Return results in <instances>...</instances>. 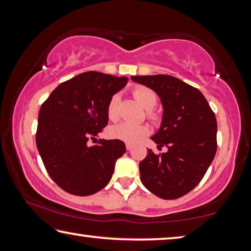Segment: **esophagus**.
Wrapping results in <instances>:
<instances>
[{
    "label": "esophagus",
    "instance_id": "obj_1",
    "mask_svg": "<svg viewBox=\"0 0 251 251\" xmlns=\"http://www.w3.org/2000/svg\"><path fill=\"white\" fill-rule=\"evenodd\" d=\"M131 148H133V146H131L130 144H126V150H127V151H130Z\"/></svg>",
    "mask_w": 251,
    "mask_h": 251
}]
</instances>
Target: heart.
<instances>
[{"label":"heart","mask_w":251,"mask_h":251,"mask_svg":"<svg viewBox=\"0 0 251 251\" xmlns=\"http://www.w3.org/2000/svg\"><path fill=\"white\" fill-rule=\"evenodd\" d=\"M133 96L145 109H151L157 103V95L155 92L147 87L139 86L134 88ZM118 105H120V96L114 95L109 100L107 105V116L110 121H116L120 116ZM148 116L152 121L158 120V116L151 112L148 113ZM148 133H150V128L147 125H137L128 122L112 126L108 130V134L113 139H117V141H122L126 144H130V145L141 142L143 138L146 137Z\"/></svg>","instance_id":"heart-1"}]
</instances>
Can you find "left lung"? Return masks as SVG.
<instances>
[{"label": "left lung", "instance_id": "left-lung-1", "mask_svg": "<svg viewBox=\"0 0 251 251\" xmlns=\"http://www.w3.org/2000/svg\"><path fill=\"white\" fill-rule=\"evenodd\" d=\"M159 96L163 120L151 139L168 151L139 163L143 185L163 199H176L194 189L217 151V121L201 92L169 75L131 76Z\"/></svg>", "mask_w": 251, "mask_h": 251}]
</instances>
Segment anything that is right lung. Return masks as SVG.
I'll return each instance as SVG.
<instances>
[{
    "label": "right lung",
    "instance_id": "obj_1",
    "mask_svg": "<svg viewBox=\"0 0 251 251\" xmlns=\"http://www.w3.org/2000/svg\"><path fill=\"white\" fill-rule=\"evenodd\" d=\"M128 78L85 72L59 84L39 113L36 146L50 177L63 190L90 196L113 176L116 160L126 151L117 139H97L107 125V105Z\"/></svg>",
    "mask_w": 251,
    "mask_h": 251
}]
</instances>
